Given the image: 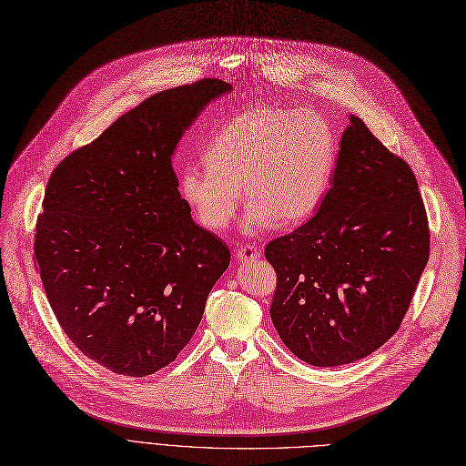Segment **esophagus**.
<instances>
[{
	"instance_id": "obj_1",
	"label": "esophagus",
	"mask_w": 466,
	"mask_h": 466,
	"mask_svg": "<svg viewBox=\"0 0 466 466\" xmlns=\"http://www.w3.org/2000/svg\"><path fill=\"white\" fill-rule=\"evenodd\" d=\"M259 253H261V249L257 248L255 244H242V246L238 248V251H236V259L246 263V261L257 259V257H259Z\"/></svg>"
}]
</instances>
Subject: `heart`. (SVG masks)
<instances>
[{
    "mask_svg": "<svg viewBox=\"0 0 466 466\" xmlns=\"http://www.w3.org/2000/svg\"><path fill=\"white\" fill-rule=\"evenodd\" d=\"M338 137L320 113L251 106L224 123L205 149V163H187L178 177L180 196L201 227L228 228L251 201L248 232L279 220L296 227L311 218L330 189Z\"/></svg>",
    "mask_w": 466,
    "mask_h": 466,
    "instance_id": "b5f03b06",
    "label": "heart"
}]
</instances>
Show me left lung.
<instances>
[{
    "label": "left lung",
    "mask_w": 466,
    "mask_h": 466,
    "mask_svg": "<svg viewBox=\"0 0 466 466\" xmlns=\"http://www.w3.org/2000/svg\"><path fill=\"white\" fill-rule=\"evenodd\" d=\"M428 255L415 172L350 115L317 215L265 248L274 329L313 367L363 359L400 330Z\"/></svg>",
    "instance_id": "1"
}]
</instances>
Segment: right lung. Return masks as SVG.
<instances>
[{"mask_svg":"<svg viewBox=\"0 0 466 466\" xmlns=\"http://www.w3.org/2000/svg\"><path fill=\"white\" fill-rule=\"evenodd\" d=\"M230 84L201 78L144 99L56 167L34 263L63 332L101 367L147 376L177 359L230 265L180 198L172 153Z\"/></svg>","mask_w":466,"mask_h":466,"instance_id":"right-lung-1","label":"right lung"}]
</instances>
